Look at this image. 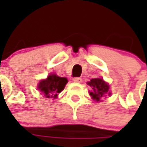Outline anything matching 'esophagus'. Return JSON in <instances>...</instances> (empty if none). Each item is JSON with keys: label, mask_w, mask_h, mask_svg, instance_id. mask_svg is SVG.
I'll return each instance as SVG.
<instances>
[{"label": "esophagus", "mask_w": 147, "mask_h": 147, "mask_svg": "<svg viewBox=\"0 0 147 147\" xmlns=\"http://www.w3.org/2000/svg\"><path fill=\"white\" fill-rule=\"evenodd\" d=\"M73 80H74V82H81L82 78H78V77H75V78H73Z\"/></svg>", "instance_id": "1"}]
</instances>
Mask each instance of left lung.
<instances>
[{"mask_svg":"<svg viewBox=\"0 0 147 147\" xmlns=\"http://www.w3.org/2000/svg\"><path fill=\"white\" fill-rule=\"evenodd\" d=\"M88 84L91 86L93 90V92H90V95L92 96L94 100L97 101L100 100V98L102 97L105 94L109 92V85L105 83L102 78H92Z\"/></svg>","mask_w":147,"mask_h":147,"instance_id":"left-lung-1","label":"left lung"}]
</instances>
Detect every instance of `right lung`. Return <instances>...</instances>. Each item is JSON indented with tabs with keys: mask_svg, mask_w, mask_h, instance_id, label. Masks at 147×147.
<instances>
[{
	"mask_svg": "<svg viewBox=\"0 0 147 147\" xmlns=\"http://www.w3.org/2000/svg\"><path fill=\"white\" fill-rule=\"evenodd\" d=\"M68 80L66 78L51 74L47 79L41 81L38 84V89L42 92L47 98H55L58 93L64 90Z\"/></svg>",
	"mask_w": 147,
	"mask_h": 147,
	"instance_id": "obj_1",
	"label": "right lung"
}]
</instances>
